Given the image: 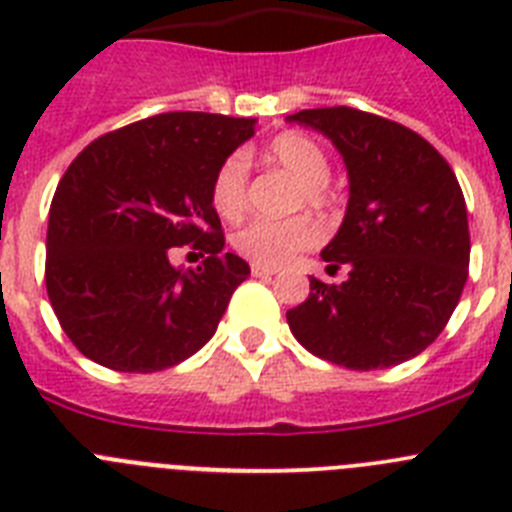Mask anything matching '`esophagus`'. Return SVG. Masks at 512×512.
<instances>
[{"instance_id":"esophagus-1","label":"esophagus","mask_w":512,"mask_h":512,"mask_svg":"<svg viewBox=\"0 0 512 512\" xmlns=\"http://www.w3.org/2000/svg\"><path fill=\"white\" fill-rule=\"evenodd\" d=\"M251 274L253 277H271V274H277V269H274V266L251 264Z\"/></svg>"}]
</instances>
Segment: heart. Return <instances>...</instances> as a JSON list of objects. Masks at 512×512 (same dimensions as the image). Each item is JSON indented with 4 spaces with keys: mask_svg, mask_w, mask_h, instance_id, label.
<instances>
[{
    "mask_svg": "<svg viewBox=\"0 0 512 512\" xmlns=\"http://www.w3.org/2000/svg\"><path fill=\"white\" fill-rule=\"evenodd\" d=\"M266 158L300 182L295 194V207L328 210L333 197L328 192L330 161L323 148L302 133H282L271 140ZM212 207L225 220H238L248 205V164L241 153H233L220 164L212 176ZM323 238L312 217L295 215L287 220H251L233 235L235 251L243 259L261 266H282L295 259L300 251L318 246Z\"/></svg>",
    "mask_w": 512,
    "mask_h": 512,
    "instance_id": "heart-1",
    "label": "heart"
}]
</instances>
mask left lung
<instances>
[{
  "label": "left lung",
  "mask_w": 512,
  "mask_h": 512,
  "mask_svg": "<svg viewBox=\"0 0 512 512\" xmlns=\"http://www.w3.org/2000/svg\"><path fill=\"white\" fill-rule=\"evenodd\" d=\"M320 130L348 169V207L323 248L348 279H310L287 312L292 336L330 364L369 372L413 359L438 338L469 274L467 205L436 148L387 117L354 107L289 115Z\"/></svg>",
  "instance_id": "8db88e82"
}]
</instances>
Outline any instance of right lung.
<instances>
[{"instance_id": "add662e5", "label": "right lung", "mask_w": 512, "mask_h": 512, "mask_svg": "<svg viewBox=\"0 0 512 512\" xmlns=\"http://www.w3.org/2000/svg\"><path fill=\"white\" fill-rule=\"evenodd\" d=\"M253 117L164 112L92 140L48 215L45 289L87 359L151 374L197 354L251 269L225 253L212 176L253 135ZM206 259L176 270L171 247Z\"/></svg>"}]
</instances>
